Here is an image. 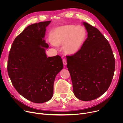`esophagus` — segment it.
<instances>
[{
    "instance_id": "34e87169",
    "label": "esophagus",
    "mask_w": 123,
    "mask_h": 123,
    "mask_svg": "<svg viewBox=\"0 0 123 123\" xmlns=\"http://www.w3.org/2000/svg\"><path fill=\"white\" fill-rule=\"evenodd\" d=\"M63 63L64 65H66L67 64V60L65 59V58H64L63 59Z\"/></svg>"
}]
</instances>
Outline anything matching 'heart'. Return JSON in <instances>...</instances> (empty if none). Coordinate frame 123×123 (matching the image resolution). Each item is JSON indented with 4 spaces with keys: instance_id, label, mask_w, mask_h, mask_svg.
I'll list each match as a JSON object with an SVG mask.
<instances>
[{
    "instance_id": "obj_1",
    "label": "heart",
    "mask_w": 123,
    "mask_h": 123,
    "mask_svg": "<svg viewBox=\"0 0 123 123\" xmlns=\"http://www.w3.org/2000/svg\"><path fill=\"white\" fill-rule=\"evenodd\" d=\"M86 35L85 29L82 26L69 24L56 28L51 43L54 45L63 44V49L67 54H73L80 49Z\"/></svg>"
}]
</instances>
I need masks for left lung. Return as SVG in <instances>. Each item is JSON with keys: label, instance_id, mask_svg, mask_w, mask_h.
Wrapping results in <instances>:
<instances>
[{"label": "left lung", "instance_id": "obj_1", "mask_svg": "<svg viewBox=\"0 0 123 123\" xmlns=\"http://www.w3.org/2000/svg\"><path fill=\"white\" fill-rule=\"evenodd\" d=\"M88 37L76 53L67 55V67L73 93L78 99L98 98L108 89L113 79L115 60L109 42L100 31L83 22Z\"/></svg>", "mask_w": 123, "mask_h": 123}]
</instances>
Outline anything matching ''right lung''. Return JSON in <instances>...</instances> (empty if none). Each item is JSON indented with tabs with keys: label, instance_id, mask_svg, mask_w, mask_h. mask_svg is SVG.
<instances>
[{
	"label": "right lung",
	"instance_id": "add662e5",
	"mask_svg": "<svg viewBox=\"0 0 123 123\" xmlns=\"http://www.w3.org/2000/svg\"><path fill=\"white\" fill-rule=\"evenodd\" d=\"M50 21L31 24L19 34L9 53L7 72L13 86L24 98L35 103L50 100L56 75L63 68L59 55L47 57L43 38Z\"/></svg>",
	"mask_w": 123,
	"mask_h": 123
}]
</instances>
